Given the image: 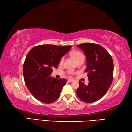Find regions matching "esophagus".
<instances>
[{
	"label": "esophagus",
	"instance_id": "obj_1",
	"mask_svg": "<svg viewBox=\"0 0 132 132\" xmlns=\"http://www.w3.org/2000/svg\"><path fill=\"white\" fill-rule=\"evenodd\" d=\"M72 81H73V80H72V79H68V83H70V82H72Z\"/></svg>",
	"mask_w": 132,
	"mask_h": 132
}]
</instances>
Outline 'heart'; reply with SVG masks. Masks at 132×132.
Wrapping results in <instances>:
<instances>
[{"label": "heart", "instance_id": "heart-1", "mask_svg": "<svg viewBox=\"0 0 132 132\" xmlns=\"http://www.w3.org/2000/svg\"><path fill=\"white\" fill-rule=\"evenodd\" d=\"M70 54L71 55V57L73 58L74 60H75V61L77 62L81 60H84L85 59V56L83 54V53L82 52H80L79 50H74L72 51ZM63 61V57L60 60V63H62ZM70 74L72 75H74L75 73L74 72H71Z\"/></svg>", "mask_w": 132, "mask_h": 132}]
</instances>
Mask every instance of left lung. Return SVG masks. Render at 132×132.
<instances>
[{"label": "left lung", "mask_w": 132, "mask_h": 132, "mask_svg": "<svg viewBox=\"0 0 132 132\" xmlns=\"http://www.w3.org/2000/svg\"><path fill=\"white\" fill-rule=\"evenodd\" d=\"M86 56L89 83L86 85L80 80L77 95L86 103H90L101 99L110 87L113 80L112 58L105 49L100 45L84 43L77 45Z\"/></svg>", "instance_id": "8db88e82"}]
</instances>
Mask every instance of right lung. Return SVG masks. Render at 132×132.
<instances>
[{"label": "right lung", "mask_w": 132, "mask_h": 132, "mask_svg": "<svg viewBox=\"0 0 132 132\" xmlns=\"http://www.w3.org/2000/svg\"><path fill=\"white\" fill-rule=\"evenodd\" d=\"M71 47L40 45L28 53L23 65L24 79L30 93L40 102L50 104L60 96L67 80L52 78L50 75L53 68H58L61 58Z\"/></svg>", "instance_id": "right-lung-1"}]
</instances>
